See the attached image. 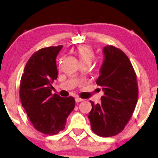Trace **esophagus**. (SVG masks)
Instances as JSON below:
<instances>
[{"label": "esophagus", "instance_id": "34e87169", "mask_svg": "<svg viewBox=\"0 0 158 158\" xmlns=\"http://www.w3.org/2000/svg\"><path fill=\"white\" fill-rule=\"evenodd\" d=\"M75 101H76V102H77V103H78V102L84 101V99L79 98V97H76V98H75Z\"/></svg>", "mask_w": 158, "mask_h": 158}]
</instances>
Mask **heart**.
I'll list each match as a JSON object with an SVG mask.
<instances>
[{
    "label": "heart",
    "mask_w": 158,
    "mask_h": 158,
    "mask_svg": "<svg viewBox=\"0 0 158 158\" xmlns=\"http://www.w3.org/2000/svg\"><path fill=\"white\" fill-rule=\"evenodd\" d=\"M77 54L78 55L80 63L90 62L94 58V52L92 48L88 45H83L79 46L77 49Z\"/></svg>",
    "instance_id": "heart-1"
}]
</instances>
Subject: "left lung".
Segmentation results:
<instances>
[{"label":"left lung","instance_id":"1","mask_svg":"<svg viewBox=\"0 0 158 158\" xmlns=\"http://www.w3.org/2000/svg\"><path fill=\"white\" fill-rule=\"evenodd\" d=\"M104 61L96 83L104 95L101 104H94L89 114L91 128L101 137L114 136L124 130L137 102V77L130 59L119 48H103Z\"/></svg>","mask_w":158,"mask_h":158}]
</instances>
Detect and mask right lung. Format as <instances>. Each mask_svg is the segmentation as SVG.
Masks as SVG:
<instances>
[{
    "label": "right lung",
    "mask_w": 158,
    "mask_h": 158,
    "mask_svg": "<svg viewBox=\"0 0 158 158\" xmlns=\"http://www.w3.org/2000/svg\"><path fill=\"white\" fill-rule=\"evenodd\" d=\"M62 47L51 46L34 53L26 64L20 84L22 106L34 127L46 135L64 130L75 106L74 97L52 94V83L58 75L56 59Z\"/></svg>",
    "instance_id": "obj_1"
}]
</instances>
